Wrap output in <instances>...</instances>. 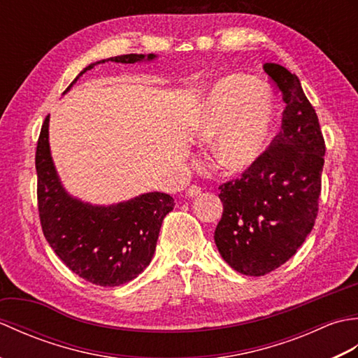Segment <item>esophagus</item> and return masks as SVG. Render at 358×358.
I'll list each match as a JSON object with an SVG mask.
<instances>
[{"label": "esophagus", "instance_id": "obj_1", "mask_svg": "<svg viewBox=\"0 0 358 358\" xmlns=\"http://www.w3.org/2000/svg\"><path fill=\"white\" fill-rule=\"evenodd\" d=\"M201 194V187L196 186V185H192L191 187L187 189L186 191V195L189 196V199H194V196H199Z\"/></svg>", "mask_w": 358, "mask_h": 358}]
</instances>
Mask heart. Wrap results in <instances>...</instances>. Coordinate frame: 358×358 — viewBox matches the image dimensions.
Here are the masks:
<instances>
[{
  "label": "heart",
  "instance_id": "heart-1",
  "mask_svg": "<svg viewBox=\"0 0 358 358\" xmlns=\"http://www.w3.org/2000/svg\"><path fill=\"white\" fill-rule=\"evenodd\" d=\"M273 96L249 75L232 73L210 90L195 123L203 144L214 140V158L224 171L243 172L262 155L269 135Z\"/></svg>",
  "mask_w": 358,
  "mask_h": 358
}]
</instances>
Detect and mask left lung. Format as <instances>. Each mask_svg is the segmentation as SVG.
I'll return each mask as SVG.
<instances>
[{
	"label": "left lung",
	"mask_w": 358,
	"mask_h": 358,
	"mask_svg": "<svg viewBox=\"0 0 358 358\" xmlns=\"http://www.w3.org/2000/svg\"><path fill=\"white\" fill-rule=\"evenodd\" d=\"M263 69L285 103L281 127L249 169L218 187L223 215L214 235L224 262L252 277L280 268L313 231L326 150L300 80L275 63Z\"/></svg>",
	"instance_id": "8db88e82"
}]
</instances>
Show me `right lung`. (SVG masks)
I'll return each instance as SVG.
<instances>
[{
  "label": "right lung",
  "mask_w": 358,
  "mask_h": 358,
  "mask_svg": "<svg viewBox=\"0 0 358 358\" xmlns=\"http://www.w3.org/2000/svg\"><path fill=\"white\" fill-rule=\"evenodd\" d=\"M154 57L149 53L148 59ZM109 59L136 63L144 55L129 53ZM109 59L87 66L80 75ZM48 127L49 115L41 126L35 152L38 212L45 240L67 268L90 283L120 286L136 278L154 257L159 227L175 206L173 199L163 192H149L109 208L71 199L52 163Z\"/></svg>",
  "instance_id": "add662e5"
}]
</instances>
